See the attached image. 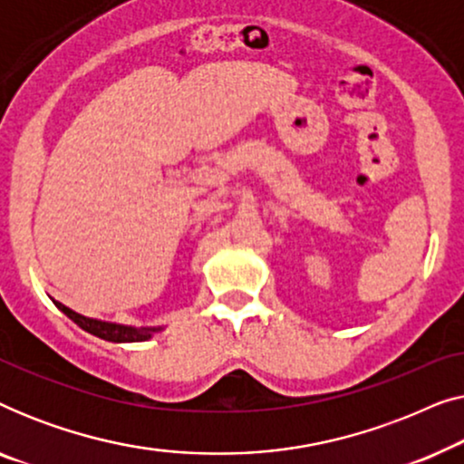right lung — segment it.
<instances>
[{
  "instance_id": "obj_1",
  "label": "right lung",
  "mask_w": 464,
  "mask_h": 464,
  "mask_svg": "<svg viewBox=\"0 0 464 464\" xmlns=\"http://www.w3.org/2000/svg\"><path fill=\"white\" fill-rule=\"evenodd\" d=\"M53 302L56 304V308H61L63 313H65L73 323H78L82 329H86L88 334L97 335V338H103L107 342H143V340H150L151 335L162 329V327H132V325H122V323L92 319V316L75 313L73 308L65 306V304L59 300H53Z\"/></svg>"
}]
</instances>
